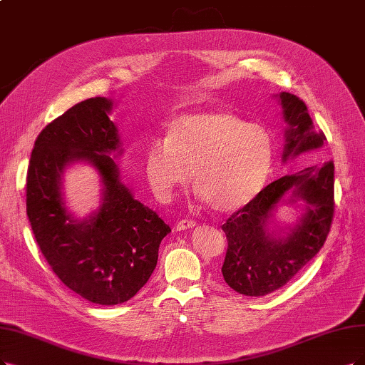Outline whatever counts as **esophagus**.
<instances>
[{"label":"esophagus","mask_w":365,"mask_h":365,"mask_svg":"<svg viewBox=\"0 0 365 365\" xmlns=\"http://www.w3.org/2000/svg\"><path fill=\"white\" fill-rule=\"evenodd\" d=\"M195 227V221L192 220H180L178 224H175V230L182 232V230H187V228Z\"/></svg>","instance_id":"1"}]
</instances>
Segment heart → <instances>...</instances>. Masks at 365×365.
<instances>
[{
	"label": "heart",
	"mask_w": 365,
	"mask_h": 365,
	"mask_svg": "<svg viewBox=\"0 0 365 365\" xmlns=\"http://www.w3.org/2000/svg\"><path fill=\"white\" fill-rule=\"evenodd\" d=\"M274 159V143L257 123H244L227 111L175 117L165 140H153L144 153V173L153 194L167 201L194 173L201 198L218 212H233L257 195Z\"/></svg>",
	"instance_id": "1"
}]
</instances>
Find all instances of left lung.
<instances>
[{
	"mask_svg": "<svg viewBox=\"0 0 365 365\" xmlns=\"http://www.w3.org/2000/svg\"><path fill=\"white\" fill-rule=\"evenodd\" d=\"M279 99L290 125L284 159L322 147L327 137L314 126L305 102L286 91ZM287 190L306 201L307 213L287 238L274 240L265 235L262 225ZM334 207L332 160L269 183L222 225L228 247L221 272L227 284L245 296H266L286 286L325 244Z\"/></svg>",
	"mask_w": 365,
	"mask_h": 365,
	"instance_id": "left-lung-1",
	"label": "left lung"
}]
</instances>
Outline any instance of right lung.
I'll return each mask as SVG.
<instances>
[{"instance_id":"right-lung-1","label":"right lung","mask_w":365,"mask_h":365,"mask_svg":"<svg viewBox=\"0 0 365 365\" xmlns=\"http://www.w3.org/2000/svg\"><path fill=\"white\" fill-rule=\"evenodd\" d=\"M110 110L111 101L91 98L52 120L38 133L26 171V215L40 251L64 286L99 305L123 304L140 292L171 232L120 182L106 155L118 147ZM78 158L90 160L104 183L103 206L84 223L65 213L59 190L63 167Z\"/></svg>"}]
</instances>
